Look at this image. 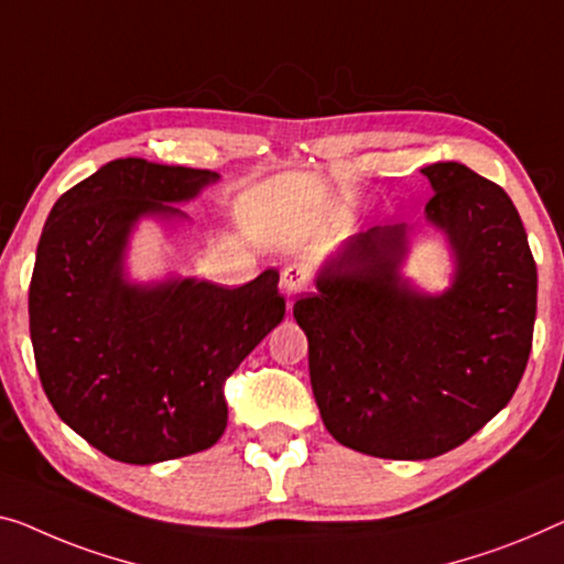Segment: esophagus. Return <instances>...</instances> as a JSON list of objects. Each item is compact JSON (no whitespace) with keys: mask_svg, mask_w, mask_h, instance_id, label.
I'll return each mask as SVG.
<instances>
[{"mask_svg":"<svg viewBox=\"0 0 564 564\" xmlns=\"http://www.w3.org/2000/svg\"><path fill=\"white\" fill-rule=\"evenodd\" d=\"M308 281H311L308 268L301 265V263L285 265L283 273H281V285H283L285 296H289V299L299 296V293H304L308 289Z\"/></svg>","mask_w":564,"mask_h":564,"instance_id":"1","label":"esophagus"}]
</instances>
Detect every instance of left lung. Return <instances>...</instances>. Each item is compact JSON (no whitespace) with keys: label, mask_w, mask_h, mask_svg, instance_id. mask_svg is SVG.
I'll list each match as a JSON object with an SVG mask.
<instances>
[{"label":"left lung","mask_w":564,"mask_h":564,"mask_svg":"<svg viewBox=\"0 0 564 564\" xmlns=\"http://www.w3.org/2000/svg\"><path fill=\"white\" fill-rule=\"evenodd\" d=\"M420 172L435 192L425 220L453 258L448 289L402 275L413 228L377 225L326 258L316 293L293 304L326 431L375 458L458 448L507 408L532 351L536 265L514 202L458 162Z\"/></svg>","instance_id":"1"}]
</instances>
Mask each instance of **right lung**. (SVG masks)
Here are the masks:
<instances>
[{"mask_svg":"<svg viewBox=\"0 0 564 564\" xmlns=\"http://www.w3.org/2000/svg\"><path fill=\"white\" fill-rule=\"evenodd\" d=\"M217 180L116 159L67 189L42 228L30 283L42 390L65 425L121 464H162L220 441L225 380L283 322L273 268L238 289L126 273L137 225L184 220L176 202Z\"/></svg>","mask_w":564,"mask_h":564,"instance_id":"1","label":"right lung"}]
</instances>
